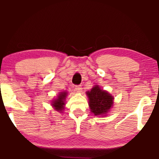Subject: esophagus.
Returning a JSON list of instances; mask_svg holds the SVG:
<instances>
[{"label": "esophagus", "instance_id": "obj_1", "mask_svg": "<svg viewBox=\"0 0 159 159\" xmlns=\"http://www.w3.org/2000/svg\"><path fill=\"white\" fill-rule=\"evenodd\" d=\"M75 90L77 93H80L82 91V86L81 85H76L75 86Z\"/></svg>", "mask_w": 159, "mask_h": 159}]
</instances>
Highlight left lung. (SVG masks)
<instances>
[{"mask_svg": "<svg viewBox=\"0 0 159 159\" xmlns=\"http://www.w3.org/2000/svg\"><path fill=\"white\" fill-rule=\"evenodd\" d=\"M86 93L90 111L95 116H106L114 104V97L107 91L102 90L98 84Z\"/></svg>", "mask_w": 159, "mask_h": 159, "instance_id": "8db88e82", "label": "left lung"}]
</instances>
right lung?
<instances>
[{
	"instance_id": "1",
	"label": "right lung",
	"mask_w": 159,
	"mask_h": 159,
	"mask_svg": "<svg viewBox=\"0 0 159 159\" xmlns=\"http://www.w3.org/2000/svg\"><path fill=\"white\" fill-rule=\"evenodd\" d=\"M67 96V93L66 91L64 92H61L56 98L53 100L51 105L54 108L56 111H58V112L62 113V111L64 109L65 105V99Z\"/></svg>"
}]
</instances>
